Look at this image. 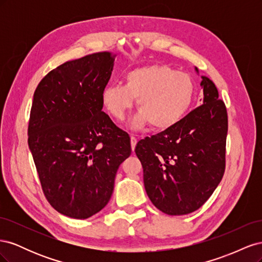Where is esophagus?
Wrapping results in <instances>:
<instances>
[{"label":"esophagus","mask_w":262,"mask_h":262,"mask_svg":"<svg viewBox=\"0 0 262 262\" xmlns=\"http://www.w3.org/2000/svg\"><path fill=\"white\" fill-rule=\"evenodd\" d=\"M130 142H131V148H132V150L134 152V148H136V145H137V143H138V140H137L136 138H134V137H131Z\"/></svg>","instance_id":"esophagus-1"}]
</instances>
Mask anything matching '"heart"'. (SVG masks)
<instances>
[{"label": "heart", "instance_id": "heart-1", "mask_svg": "<svg viewBox=\"0 0 262 262\" xmlns=\"http://www.w3.org/2000/svg\"><path fill=\"white\" fill-rule=\"evenodd\" d=\"M194 84L188 74L166 64H149L129 71L124 85L110 84L101 92V102L118 121L137 98L140 112L130 121L139 130L149 123L155 131H164L179 122L191 106Z\"/></svg>", "mask_w": 262, "mask_h": 262}]
</instances>
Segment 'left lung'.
Listing matches in <instances>:
<instances>
[{
    "mask_svg": "<svg viewBox=\"0 0 262 262\" xmlns=\"http://www.w3.org/2000/svg\"><path fill=\"white\" fill-rule=\"evenodd\" d=\"M195 72L199 74L196 68ZM201 78L202 105L136 146L149 200L168 215L202 207L224 175L226 107L215 84L207 76Z\"/></svg>",
    "mask_w": 262,
    "mask_h": 262,
    "instance_id": "left-lung-1",
    "label": "left lung"
}]
</instances>
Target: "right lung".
<instances>
[{
  "label": "right lung",
  "mask_w": 262,
  "mask_h": 262,
  "mask_svg": "<svg viewBox=\"0 0 262 262\" xmlns=\"http://www.w3.org/2000/svg\"><path fill=\"white\" fill-rule=\"evenodd\" d=\"M116 54L97 52L47 74L34 94L28 146L51 207L84 220L106 207L130 138L102 112Z\"/></svg>",
  "instance_id": "right-lung-1"
}]
</instances>
